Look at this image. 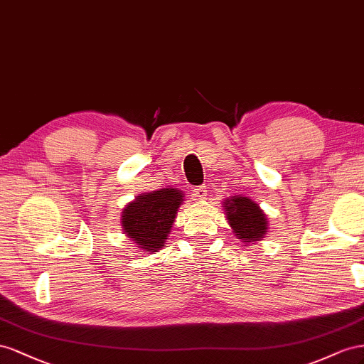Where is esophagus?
Segmentation results:
<instances>
[{
    "label": "esophagus",
    "instance_id": "esophagus-1",
    "mask_svg": "<svg viewBox=\"0 0 364 364\" xmlns=\"http://www.w3.org/2000/svg\"><path fill=\"white\" fill-rule=\"evenodd\" d=\"M207 192H209V191H207L205 186H196V188H193V195L198 200H205Z\"/></svg>",
    "mask_w": 364,
    "mask_h": 364
}]
</instances>
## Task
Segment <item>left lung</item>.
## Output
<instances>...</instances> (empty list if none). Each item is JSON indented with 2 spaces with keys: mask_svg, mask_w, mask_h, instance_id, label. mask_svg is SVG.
<instances>
[{
  "mask_svg": "<svg viewBox=\"0 0 364 364\" xmlns=\"http://www.w3.org/2000/svg\"><path fill=\"white\" fill-rule=\"evenodd\" d=\"M225 212L228 224L241 241H257L267 233L264 212L247 196H237V198L225 201Z\"/></svg>",
  "mask_w": 364,
  "mask_h": 364,
  "instance_id": "left-lung-1",
  "label": "left lung"
}]
</instances>
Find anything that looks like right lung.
Wrapping results in <instances>:
<instances>
[{"mask_svg":"<svg viewBox=\"0 0 364 364\" xmlns=\"http://www.w3.org/2000/svg\"><path fill=\"white\" fill-rule=\"evenodd\" d=\"M183 201V195L176 189H161L128 204L123 210L122 227L127 236L136 241L143 250L157 252L168 240V233Z\"/></svg>","mask_w":364,"mask_h":364,"instance_id":"right-lung-1","label":"right lung"}]
</instances>
